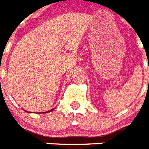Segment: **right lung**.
Returning a JSON list of instances; mask_svg holds the SVG:
<instances>
[{
    "instance_id": "1",
    "label": "right lung",
    "mask_w": 149,
    "mask_h": 149,
    "mask_svg": "<svg viewBox=\"0 0 149 149\" xmlns=\"http://www.w3.org/2000/svg\"><path fill=\"white\" fill-rule=\"evenodd\" d=\"M54 109H51V110H49V111L45 112V113H49V112H51V111H52V110H54ZM25 111H26V110H25ZM26 112H27V111H26ZM29 113H30V112H29Z\"/></svg>"
}]
</instances>
